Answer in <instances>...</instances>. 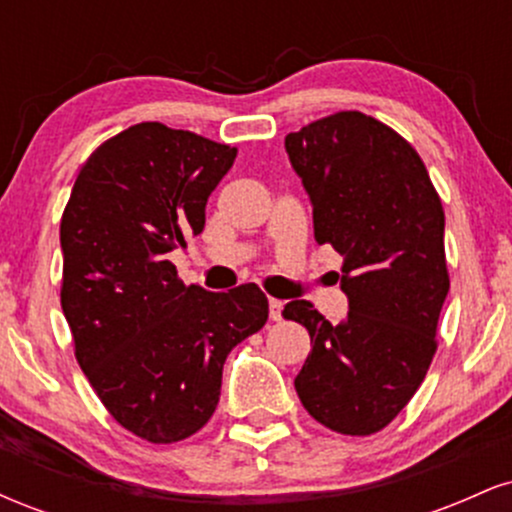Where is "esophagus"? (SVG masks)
I'll use <instances>...</instances> for the list:
<instances>
[{"label":"esophagus","instance_id":"1","mask_svg":"<svg viewBox=\"0 0 512 512\" xmlns=\"http://www.w3.org/2000/svg\"><path fill=\"white\" fill-rule=\"evenodd\" d=\"M281 310H284V303L276 301V298H269V317L272 320H281Z\"/></svg>","mask_w":512,"mask_h":512}]
</instances>
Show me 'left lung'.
<instances>
[{"instance_id": "obj_1", "label": "left lung", "mask_w": 512, "mask_h": 512, "mask_svg": "<svg viewBox=\"0 0 512 512\" xmlns=\"http://www.w3.org/2000/svg\"><path fill=\"white\" fill-rule=\"evenodd\" d=\"M286 154L313 202L317 245L344 257L349 296L339 325L310 301L286 303L281 315L313 344L293 385L322 426L370 436L407 407L436 356L450 291L443 204L414 146L358 110L291 132Z\"/></svg>"}]
</instances>
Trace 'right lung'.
I'll use <instances>...</instances> for the list:
<instances>
[{
    "instance_id": "1",
    "label": "right lung",
    "mask_w": 512,
    "mask_h": 512,
    "mask_svg": "<svg viewBox=\"0 0 512 512\" xmlns=\"http://www.w3.org/2000/svg\"><path fill=\"white\" fill-rule=\"evenodd\" d=\"M236 146L139 122L88 156L60 223V301L74 356L110 416L156 445L214 414L226 356L269 317L257 284L180 281L168 252L199 236Z\"/></svg>"
}]
</instances>
